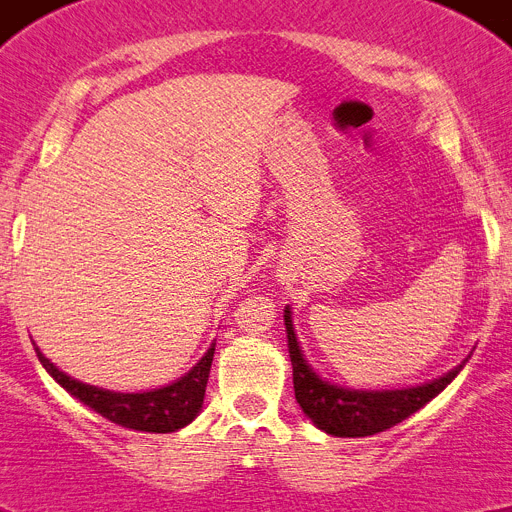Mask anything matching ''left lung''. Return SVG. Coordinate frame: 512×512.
I'll return each mask as SVG.
<instances>
[{"instance_id":"1","label":"left lung","mask_w":512,"mask_h":512,"mask_svg":"<svg viewBox=\"0 0 512 512\" xmlns=\"http://www.w3.org/2000/svg\"><path fill=\"white\" fill-rule=\"evenodd\" d=\"M284 325H287V346L292 359V377H295V397L300 402L302 413L318 425L320 431L341 438H359L382 433L392 425L420 410L425 402H431L438 392L459 374V369L446 377L436 379L423 387L397 392H351L328 384L312 372L307 361L302 359L300 343H297L292 315L284 310Z\"/></svg>"}]
</instances>
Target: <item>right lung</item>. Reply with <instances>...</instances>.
<instances>
[{
	"mask_svg": "<svg viewBox=\"0 0 512 512\" xmlns=\"http://www.w3.org/2000/svg\"><path fill=\"white\" fill-rule=\"evenodd\" d=\"M40 364L45 366V372L51 374L63 390L71 392L76 400L99 413L102 418L112 420L117 425L133 428V431H148V433H171L192 423L194 415L200 413L202 400H205L207 377H210L212 356H215V346H210L202 361L194 366L187 377L179 382L169 384L164 390L140 392V395H122V392H107L92 387V384L76 382L69 374H63L58 366L51 364V359H45L40 354V348H35Z\"/></svg>",
	"mask_w": 512,
	"mask_h": 512,
	"instance_id": "add662e5",
	"label": "right lung"
}]
</instances>
